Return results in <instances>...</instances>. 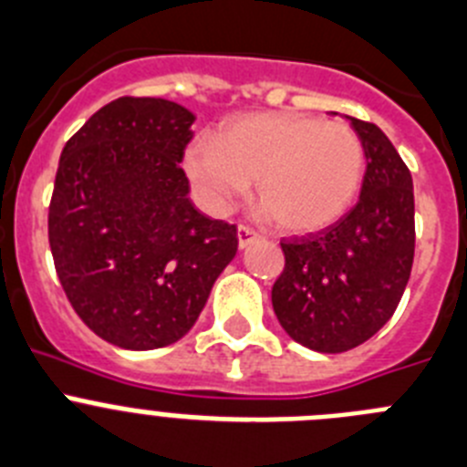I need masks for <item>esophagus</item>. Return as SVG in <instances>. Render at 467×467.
Here are the masks:
<instances>
[{
  "instance_id": "1",
  "label": "esophagus",
  "mask_w": 467,
  "mask_h": 467,
  "mask_svg": "<svg viewBox=\"0 0 467 467\" xmlns=\"http://www.w3.org/2000/svg\"><path fill=\"white\" fill-rule=\"evenodd\" d=\"M258 237H260V234L255 233L254 228H249V225H239V228H237V239H239V246H242V249H244V246H249V244L254 242V239H258Z\"/></svg>"
}]
</instances>
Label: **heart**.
Returning a JSON list of instances; mask_svg holds the SVG:
<instances>
[{
  "mask_svg": "<svg viewBox=\"0 0 467 467\" xmlns=\"http://www.w3.org/2000/svg\"><path fill=\"white\" fill-rule=\"evenodd\" d=\"M365 150L342 120L293 111L246 113L192 141L186 171L213 209H228L255 179L258 200L288 233H317L344 216L360 188Z\"/></svg>",
  "mask_w": 467,
  "mask_h": 467,
  "instance_id": "obj_1",
  "label": "heart"
}]
</instances>
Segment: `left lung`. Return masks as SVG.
Here are the masks:
<instances>
[{"mask_svg":"<svg viewBox=\"0 0 467 467\" xmlns=\"http://www.w3.org/2000/svg\"><path fill=\"white\" fill-rule=\"evenodd\" d=\"M348 123L368 161L360 200L333 228L284 239V272L272 285L281 327L321 354L368 342L396 312L414 263L410 170L375 123Z\"/></svg>","mask_w":467,"mask_h":467,"instance_id":"8db88e82","label":"left lung"}]
</instances>
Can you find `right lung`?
<instances>
[{
  "label": "right lung",
  "mask_w": 467,
  "mask_h": 467,
  "mask_svg": "<svg viewBox=\"0 0 467 467\" xmlns=\"http://www.w3.org/2000/svg\"><path fill=\"white\" fill-rule=\"evenodd\" d=\"M192 120L170 99L119 98L62 149L50 254L74 312L116 347L182 339L237 254V225L204 216L188 197L182 161Z\"/></svg>",
  "instance_id": "obj_1"
}]
</instances>
